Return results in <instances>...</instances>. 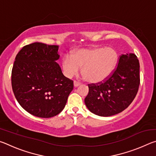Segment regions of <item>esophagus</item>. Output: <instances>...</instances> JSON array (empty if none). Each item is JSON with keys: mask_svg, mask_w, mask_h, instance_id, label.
<instances>
[{"mask_svg": "<svg viewBox=\"0 0 156 156\" xmlns=\"http://www.w3.org/2000/svg\"><path fill=\"white\" fill-rule=\"evenodd\" d=\"M80 84H80V83H78V82H77V81H74V82H73V85H74L75 87H77L80 86Z\"/></svg>", "mask_w": 156, "mask_h": 156, "instance_id": "esophagus-1", "label": "esophagus"}]
</instances>
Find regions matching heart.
<instances>
[{
	"instance_id": "heart-1",
	"label": "heart",
	"mask_w": 156,
	"mask_h": 156,
	"mask_svg": "<svg viewBox=\"0 0 156 156\" xmlns=\"http://www.w3.org/2000/svg\"><path fill=\"white\" fill-rule=\"evenodd\" d=\"M119 60L117 50L112 47L82 49L73 52L72 57H63L62 67L65 75L72 78L83 67L82 75L91 83H100L115 72Z\"/></svg>"
}]
</instances>
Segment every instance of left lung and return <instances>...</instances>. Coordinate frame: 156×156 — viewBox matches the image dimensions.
<instances>
[{
    "mask_svg": "<svg viewBox=\"0 0 156 156\" xmlns=\"http://www.w3.org/2000/svg\"><path fill=\"white\" fill-rule=\"evenodd\" d=\"M140 63L134 54H122L118 67L103 83L91 84L84 103L91 113L99 116H112L126 109L138 93Z\"/></svg>",
    "mask_w": 156,
    "mask_h": 156,
    "instance_id": "8db88e82",
    "label": "left lung"
}]
</instances>
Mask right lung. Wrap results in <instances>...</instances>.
<instances>
[{
	"label": "right lung",
	"mask_w": 156,
	"mask_h": 156,
	"mask_svg": "<svg viewBox=\"0 0 156 156\" xmlns=\"http://www.w3.org/2000/svg\"><path fill=\"white\" fill-rule=\"evenodd\" d=\"M58 46L34 43L18 53L12 71L13 92L20 105L31 115L51 118L62 112L73 89L56 62Z\"/></svg>",
	"instance_id": "right-lung-1"
}]
</instances>
